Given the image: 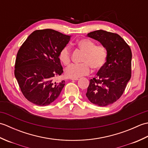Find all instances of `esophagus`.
Masks as SVG:
<instances>
[{"instance_id":"1","label":"esophagus","mask_w":148,"mask_h":148,"mask_svg":"<svg viewBox=\"0 0 148 148\" xmlns=\"http://www.w3.org/2000/svg\"><path fill=\"white\" fill-rule=\"evenodd\" d=\"M71 80H72V81H77V80H78V78H71L70 79Z\"/></svg>"}]
</instances>
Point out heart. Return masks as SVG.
I'll list each match as a JSON object with an SVG mask.
<instances>
[{"mask_svg": "<svg viewBox=\"0 0 148 148\" xmlns=\"http://www.w3.org/2000/svg\"><path fill=\"white\" fill-rule=\"evenodd\" d=\"M76 45L84 53L83 56V64H72L65 69V75L71 78H79L90 74L91 67L94 71H99L105 65L108 52L104 46H96L92 40L84 38L78 40ZM71 51L69 46H65L59 53V58L65 65L71 63Z\"/></svg>", "mask_w": 148, "mask_h": 148, "instance_id": "obj_1", "label": "heart"}]
</instances>
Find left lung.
Instances as JSON below:
<instances>
[{
  "mask_svg": "<svg viewBox=\"0 0 148 148\" xmlns=\"http://www.w3.org/2000/svg\"><path fill=\"white\" fill-rule=\"evenodd\" d=\"M87 36L105 47L108 58L96 77L90 80L86 95L93 104L107 106L120 98L130 79L131 49L117 34L99 30L90 32Z\"/></svg>",
  "mask_w": 148,
  "mask_h": 148,
  "instance_id": "left-lung-1",
  "label": "left lung"
}]
</instances>
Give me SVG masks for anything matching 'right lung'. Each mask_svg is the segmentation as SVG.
I'll list each match as a JSON object with an SVG mask.
<instances>
[{"mask_svg": "<svg viewBox=\"0 0 148 148\" xmlns=\"http://www.w3.org/2000/svg\"><path fill=\"white\" fill-rule=\"evenodd\" d=\"M71 36L52 29L37 30L27 37L18 50L14 76L23 95L34 104L45 106L58 98L65 81L59 53Z\"/></svg>", "mask_w": 148, "mask_h": 148, "instance_id": "obj_1", "label": "right lung"}]
</instances>
